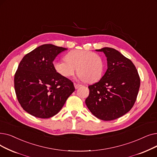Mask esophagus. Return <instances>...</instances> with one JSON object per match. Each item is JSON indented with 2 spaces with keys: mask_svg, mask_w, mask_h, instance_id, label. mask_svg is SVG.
Instances as JSON below:
<instances>
[{
  "mask_svg": "<svg viewBox=\"0 0 157 157\" xmlns=\"http://www.w3.org/2000/svg\"><path fill=\"white\" fill-rule=\"evenodd\" d=\"M74 86H75V89H78V87H80L81 86V85L77 84H76V83H74Z\"/></svg>",
  "mask_w": 157,
  "mask_h": 157,
  "instance_id": "obj_1",
  "label": "esophagus"
}]
</instances>
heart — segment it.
I'll list each match as a JSON object with an SVG mask.
<instances>
[{
    "instance_id": "obj_1",
    "label": "heart",
    "mask_w": 157,
    "mask_h": 157,
    "mask_svg": "<svg viewBox=\"0 0 157 157\" xmlns=\"http://www.w3.org/2000/svg\"><path fill=\"white\" fill-rule=\"evenodd\" d=\"M66 61H55V71L64 78L73 76L76 71L80 80L92 83L98 81L103 74V62L101 57L94 52L73 50L65 56Z\"/></svg>"
}]
</instances>
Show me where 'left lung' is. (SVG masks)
Here are the masks:
<instances>
[{
	"instance_id": "obj_1",
	"label": "left lung",
	"mask_w": 157,
	"mask_h": 157,
	"mask_svg": "<svg viewBox=\"0 0 157 157\" xmlns=\"http://www.w3.org/2000/svg\"><path fill=\"white\" fill-rule=\"evenodd\" d=\"M107 70L100 80L89 86L86 104L91 113L103 121L121 117L135 103L140 87V78L133 63L117 50L104 47Z\"/></svg>"
}]
</instances>
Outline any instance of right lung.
<instances>
[{
    "instance_id": "1",
    "label": "right lung",
    "mask_w": 157,
    "mask_h": 157,
    "mask_svg": "<svg viewBox=\"0 0 157 157\" xmlns=\"http://www.w3.org/2000/svg\"><path fill=\"white\" fill-rule=\"evenodd\" d=\"M66 48L43 44L26 54L14 75V89L21 107L39 118L57 114L74 92L72 82L59 75L53 67L56 57Z\"/></svg>"
}]
</instances>
